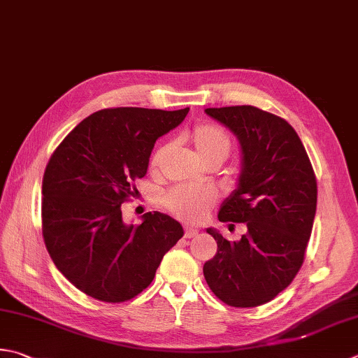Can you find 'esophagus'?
Segmentation results:
<instances>
[{"instance_id": "obj_1", "label": "esophagus", "mask_w": 358, "mask_h": 358, "mask_svg": "<svg viewBox=\"0 0 358 358\" xmlns=\"http://www.w3.org/2000/svg\"><path fill=\"white\" fill-rule=\"evenodd\" d=\"M197 234H199V229L197 228L185 227V237H186V239H191V237H195Z\"/></svg>"}]
</instances>
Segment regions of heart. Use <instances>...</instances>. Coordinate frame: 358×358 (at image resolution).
Wrapping results in <instances>:
<instances>
[{"instance_id": "b5f03b06", "label": "heart", "mask_w": 358, "mask_h": 358, "mask_svg": "<svg viewBox=\"0 0 358 358\" xmlns=\"http://www.w3.org/2000/svg\"><path fill=\"white\" fill-rule=\"evenodd\" d=\"M191 141L197 155L208 164L222 163L227 159L231 150L229 136L220 127L214 124L201 122L189 131ZM171 153V144H161L153 152L150 158V167L153 171L159 169ZM215 201V191L208 186H175L164 195L163 205L175 215L189 222H199L209 211Z\"/></svg>"}]
</instances>
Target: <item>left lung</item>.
<instances>
[{"label":"left lung","mask_w":358,"mask_h":358,"mask_svg":"<svg viewBox=\"0 0 358 358\" xmlns=\"http://www.w3.org/2000/svg\"><path fill=\"white\" fill-rule=\"evenodd\" d=\"M205 111L234 133L242 149L239 185L222 203L219 220L247 223L248 231L229 242L208 228L217 253L203 265V275L225 304L257 307L287 289L304 262L317 211V178L285 119L253 105Z\"/></svg>","instance_id":"1"}]
</instances>
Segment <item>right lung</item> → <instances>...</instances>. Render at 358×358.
<instances>
[{
  "label": "right lung",
  "mask_w": 358,
  "mask_h": 358,
  "mask_svg": "<svg viewBox=\"0 0 358 358\" xmlns=\"http://www.w3.org/2000/svg\"><path fill=\"white\" fill-rule=\"evenodd\" d=\"M189 108H105L68 133L43 175L41 223L49 256L76 289L103 303H124L150 285L183 227L163 213L125 225L121 205L149 167L159 136Z\"/></svg>",
  "instance_id": "obj_1"
}]
</instances>
